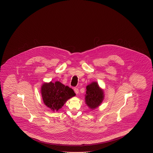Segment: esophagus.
I'll list each match as a JSON object with an SVG mask.
<instances>
[{
    "label": "esophagus",
    "instance_id": "1",
    "mask_svg": "<svg viewBox=\"0 0 153 153\" xmlns=\"http://www.w3.org/2000/svg\"><path fill=\"white\" fill-rule=\"evenodd\" d=\"M74 90L75 94H78V93H79V90H78V88H74Z\"/></svg>",
    "mask_w": 153,
    "mask_h": 153
}]
</instances>
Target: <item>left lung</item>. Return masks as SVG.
I'll list each match as a JSON object with an SVG mask.
<instances>
[{"mask_svg": "<svg viewBox=\"0 0 153 153\" xmlns=\"http://www.w3.org/2000/svg\"><path fill=\"white\" fill-rule=\"evenodd\" d=\"M86 103L92 109L96 108L100 105L104 97L103 91L99 88L96 82H93L86 86Z\"/></svg>", "mask_w": 153, "mask_h": 153, "instance_id": "8db88e82", "label": "left lung"}]
</instances>
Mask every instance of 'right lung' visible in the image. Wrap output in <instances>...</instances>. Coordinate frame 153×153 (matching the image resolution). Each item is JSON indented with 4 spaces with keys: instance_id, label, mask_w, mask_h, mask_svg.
Segmentation results:
<instances>
[{
    "instance_id": "right-lung-1",
    "label": "right lung",
    "mask_w": 153,
    "mask_h": 153,
    "mask_svg": "<svg viewBox=\"0 0 153 153\" xmlns=\"http://www.w3.org/2000/svg\"><path fill=\"white\" fill-rule=\"evenodd\" d=\"M41 90L44 104L52 111H58L66 101L75 95L72 88L59 81L44 84Z\"/></svg>"
}]
</instances>
